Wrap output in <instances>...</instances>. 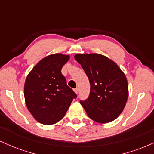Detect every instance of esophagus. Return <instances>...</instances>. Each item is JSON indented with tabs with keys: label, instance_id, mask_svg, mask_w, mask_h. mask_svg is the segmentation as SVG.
I'll use <instances>...</instances> for the list:
<instances>
[{
	"label": "esophagus",
	"instance_id": "esophagus-1",
	"mask_svg": "<svg viewBox=\"0 0 154 154\" xmlns=\"http://www.w3.org/2000/svg\"><path fill=\"white\" fill-rule=\"evenodd\" d=\"M74 91H75V92L76 94H78V93H79V90H78V88H75V89L74 90Z\"/></svg>",
	"mask_w": 154,
	"mask_h": 154
}]
</instances>
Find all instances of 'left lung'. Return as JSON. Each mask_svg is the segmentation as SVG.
<instances>
[{
  "label": "left lung",
  "instance_id": "1",
  "mask_svg": "<svg viewBox=\"0 0 154 154\" xmlns=\"http://www.w3.org/2000/svg\"><path fill=\"white\" fill-rule=\"evenodd\" d=\"M91 84L89 97L80 100L91 119L99 123L113 121L122 112L128 98L126 77L117 64L98 54H77Z\"/></svg>",
  "mask_w": 154,
  "mask_h": 154
}]
</instances>
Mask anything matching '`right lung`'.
Wrapping results in <instances>:
<instances>
[{
	"label": "right lung",
	"instance_id": "right-lung-1",
	"mask_svg": "<svg viewBox=\"0 0 154 154\" xmlns=\"http://www.w3.org/2000/svg\"><path fill=\"white\" fill-rule=\"evenodd\" d=\"M69 56L55 54L40 61L27 75L24 98L28 110L37 121L53 125L64 116L76 93L66 84L61 69Z\"/></svg>",
	"mask_w": 154,
	"mask_h": 154
}]
</instances>
